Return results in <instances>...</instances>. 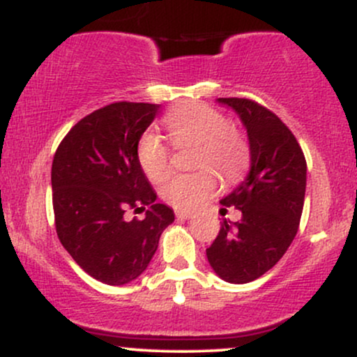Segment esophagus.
I'll list each match as a JSON object with an SVG mask.
<instances>
[{"instance_id":"obj_1","label":"esophagus","mask_w":357,"mask_h":357,"mask_svg":"<svg viewBox=\"0 0 357 357\" xmlns=\"http://www.w3.org/2000/svg\"><path fill=\"white\" fill-rule=\"evenodd\" d=\"M174 215H176V218H178V220H190L192 216V213L186 211V210H176Z\"/></svg>"}]
</instances>
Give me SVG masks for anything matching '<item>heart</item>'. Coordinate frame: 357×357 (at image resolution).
<instances>
[{
	"mask_svg": "<svg viewBox=\"0 0 357 357\" xmlns=\"http://www.w3.org/2000/svg\"><path fill=\"white\" fill-rule=\"evenodd\" d=\"M162 122L176 149L196 146L192 167L198 171L174 176L161 190L162 199L176 210H195L215 192L216 178L210 169L227 184L238 183L248 171V139L221 110L191 102L169 110ZM136 158L153 183L165 181L171 173L169 147L153 132L139 139Z\"/></svg>",
	"mask_w": 357,
	"mask_h": 357,
	"instance_id": "1",
	"label": "heart"
}]
</instances>
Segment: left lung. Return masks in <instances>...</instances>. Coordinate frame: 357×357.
Masks as SVG:
<instances>
[{
	"label": "left lung",
	"instance_id": "left-lung-1",
	"mask_svg": "<svg viewBox=\"0 0 357 357\" xmlns=\"http://www.w3.org/2000/svg\"><path fill=\"white\" fill-rule=\"evenodd\" d=\"M218 100L235 109L247 127L252 167L247 179L221 199V211L236 208L241 220L221 221L206 257L223 280L247 284L268 272L296 238L307 162L292 130L272 110L245 97Z\"/></svg>",
	"mask_w": 357,
	"mask_h": 357
}]
</instances>
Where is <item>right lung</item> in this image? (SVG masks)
Listing matches in <instances>:
<instances>
[{"instance_id":"right-lung-1","label":"right lung","mask_w":357,"mask_h":357,"mask_svg":"<svg viewBox=\"0 0 357 357\" xmlns=\"http://www.w3.org/2000/svg\"><path fill=\"white\" fill-rule=\"evenodd\" d=\"M159 104L114 102L80 119L53 155L52 199L60 243L96 280L124 285L137 278L174 221L155 202L136 147ZM127 209L146 211L130 222Z\"/></svg>"}]
</instances>
